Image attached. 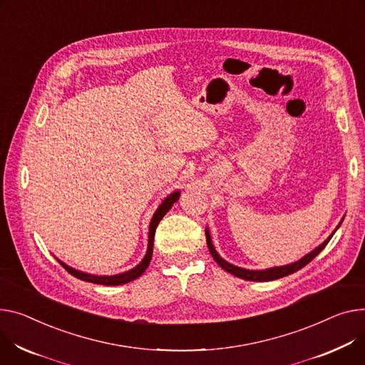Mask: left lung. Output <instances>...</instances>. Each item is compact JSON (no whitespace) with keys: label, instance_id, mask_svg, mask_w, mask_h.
I'll return each mask as SVG.
<instances>
[{"label":"left lung","instance_id":"1","mask_svg":"<svg viewBox=\"0 0 365 365\" xmlns=\"http://www.w3.org/2000/svg\"><path fill=\"white\" fill-rule=\"evenodd\" d=\"M339 226H341V223H339ZM334 232L323 242L322 245H319L314 251H311L309 254L302 257L299 261L292 262V264H287V265H282V267H273V269H265V270H247V269H240V267H236V265L227 262L226 259H223L220 255L217 254V251H215V248L212 245V242H211V236H210V230L208 229H205V236H207V245H208V250H210L212 258L215 259V262L218 265L222 267L225 272H227V273H230V274H233V276H236L239 279L250 280V282H269V280H276V279L289 276V274H292V273L301 270L302 267H305L309 261H312L315 257H317L326 248V245L329 244V240L331 239Z\"/></svg>","mask_w":365,"mask_h":365}]
</instances>
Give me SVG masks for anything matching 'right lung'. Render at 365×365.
Segmentation results:
<instances>
[{
  "instance_id": "add662e5",
  "label": "right lung",
  "mask_w": 365,
  "mask_h": 365,
  "mask_svg": "<svg viewBox=\"0 0 365 365\" xmlns=\"http://www.w3.org/2000/svg\"><path fill=\"white\" fill-rule=\"evenodd\" d=\"M180 197V192H173L170 193V195L163 201V204L157 208V211L154 212L153 218H151V223H150V233H148V250H147V254H145L143 259L136 265L133 267L132 270L129 272H125V273H120V274H114V276H95V274H89V273H82L79 270H75L71 269V267H68L67 264H64L63 261L58 259V262L64 267V269L71 274L75 276L81 280H85V282H91V283H96V284H106V286H118V284H125L128 282H132L135 279H138L139 276L143 274V272L147 270V267L150 265L151 262V258H153V248H154V236H155V229L158 226V223L161 222V218L167 214V211L172 208V205L179 200Z\"/></svg>"
}]
</instances>
